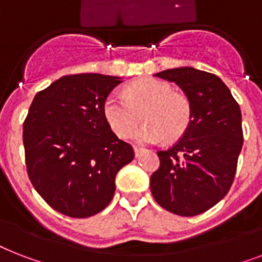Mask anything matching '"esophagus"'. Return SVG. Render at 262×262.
I'll list each match as a JSON object with an SVG mask.
<instances>
[{
	"mask_svg": "<svg viewBox=\"0 0 262 262\" xmlns=\"http://www.w3.org/2000/svg\"><path fill=\"white\" fill-rule=\"evenodd\" d=\"M145 152V149L144 148H140V147H135V155L136 158H139V156H141Z\"/></svg>",
	"mask_w": 262,
	"mask_h": 262,
	"instance_id": "obj_1",
	"label": "esophagus"
}]
</instances>
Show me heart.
<instances>
[{"instance_id":"heart-1","label":"heart","mask_w":262,"mask_h":262,"mask_svg":"<svg viewBox=\"0 0 262 262\" xmlns=\"http://www.w3.org/2000/svg\"><path fill=\"white\" fill-rule=\"evenodd\" d=\"M141 118L144 123L133 135L140 143L175 140L186 132L191 106L186 96L175 94L170 84L156 79L139 80L127 85L123 95L110 94L103 103V114L111 130L127 137Z\"/></svg>"}]
</instances>
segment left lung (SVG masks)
<instances>
[{
	"mask_svg": "<svg viewBox=\"0 0 262 262\" xmlns=\"http://www.w3.org/2000/svg\"><path fill=\"white\" fill-rule=\"evenodd\" d=\"M185 92L190 123L179 141L159 151L160 166L151 175L156 203L179 216L208 211L227 194L244 145L242 114L227 85L216 75L194 68L156 73Z\"/></svg>",
	"mask_w": 262,
	"mask_h": 262,
	"instance_id": "1",
	"label": "left lung"
}]
</instances>
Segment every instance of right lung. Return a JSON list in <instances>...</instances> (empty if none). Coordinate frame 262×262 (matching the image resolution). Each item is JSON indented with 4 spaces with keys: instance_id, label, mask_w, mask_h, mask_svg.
Masks as SVG:
<instances>
[{
    "instance_id": "add662e5",
    "label": "right lung",
    "mask_w": 262,
    "mask_h": 262,
    "mask_svg": "<svg viewBox=\"0 0 262 262\" xmlns=\"http://www.w3.org/2000/svg\"><path fill=\"white\" fill-rule=\"evenodd\" d=\"M119 77L99 73L63 76L35 95L23 125L27 172L53 209L90 217L110 204L115 175L135 152L119 140L103 103Z\"/></svg>"
}]
</instances>
